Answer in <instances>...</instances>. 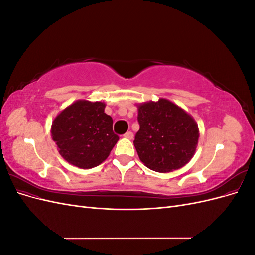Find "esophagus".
I'll return each mask as SVG.
<instances>
[{
  "mask_svg": "<svg viewBox=\"0 0 255 255\" xmlns=\"http://www.w3.org/2000/svg\"><path fill=\"white\" fill-rule=\"evenodd\" d=\"M125 137L128 138V139H133V138H134V134H133V132H130V130H129V132H127V133L125 134Z\"/></svg>",
  "mask_w": 255,
  "mask_h": 255,
  "instance_id": "obj_1",
  "label": "esophagus"
}]
</instances>
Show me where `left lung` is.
<instances>
[{"mask_svg": "<svg viewBox=\"0 0 255 255\" xmlns=\"http://www.w3.org/2000/svg\"><path fill=\"white\" fill-rule=\"evenodd\" d=\"M139 130L134 145L142 163L153 171L170 172L194 156L199 139L196 121L166 99L138 106Z\"/></svg>", "mask_w": 255, "mask_h": 255, "instance_id": "left-lung-1", "label": "left lung"}]
</instances>
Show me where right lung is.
Returning a JSON list of instances; mask_svg holds the SVG:
<instances>
[{"label": "right lung", "instance_id": "1", "mask_svg": "<svg viewBox=\"0 0 255 255\" xmlns=\"http://www.w3.org/2000/svg\"><path fill=\"white\" fill-rule=\"evenodd\" d=\"M105 104L80 100L54 119L52 137L68 163L82 169L99 166L119 140L113 132V119Z\"/></svg>", "mask_w": 255, "mask_h": 255}]
</instances>
